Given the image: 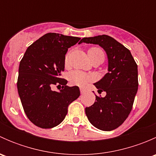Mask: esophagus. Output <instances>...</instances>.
Wrapping results in <instances>:
<instances>
[{
	"instance_id": "1",
	"label": "esophagus",
	"mask_w": 156,
	"mask_h": 156,
	"mask_svg": "<svg viewBox=\"0 0 156 156\" xmlns=\"http://www.w3.org/2000/svg\"><path fill=\"white\" fill-rule=\"evenodd\" d=\"M80 92H81V94H83L84 92H85V90L83 89V88H80Z\"/></svg>"
}]
</instances>
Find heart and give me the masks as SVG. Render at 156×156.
I'll return each mask as SVG.
<instances>
[{"label":"heart","instance_id":"heart-1","mask_svg":"<svg viewBox=\"0 0 156 156\" xmlns=\"http://www.w3.org/2000/svg\"><path fill=\"white\" fill-rule=\"evenodd\" d=\"M87 53L89 57L91 60H95V59H103L105 58V53L102 49L97 47H93L87 50ZM69 56H70V52H68L65 56V65L68 66L69 63ZM69 80L72 82V84H75L78 86H84L91 80V77L85 72H83L81 71L75 70L71 72L69 74Z\"/></svg>","mask_w":156,"mask_h":156}]
</instances>
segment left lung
<instances>
[{
  "label": "left lung",
  "instance_id": "8db88e82",
  "mask_svg": "<svg viewBox=\"0 0 156 156\" xmlns=\"http://www.w3.org/2000/svg\"><path fill=\"white\" fill-rule=\"evenodd\" d=\"M81 43L99 44L107 54L108 72L94 84L99 94L105 91L106 95H96L97 101L85 108V113L95 127L112 130L122 125L131 112L138 89L137 65L128 49L106 34L84 37Z\"/></svg>",
  "mask_w": 156,
  "mask_h": 156
}]
</instances>
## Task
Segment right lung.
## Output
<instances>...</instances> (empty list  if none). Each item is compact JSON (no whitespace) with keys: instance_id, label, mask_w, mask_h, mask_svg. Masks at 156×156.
<instances>
[{"instance_id":"right-lung-1","label":"right lung","mask_w":156,"mask_h":156,"mask_svg":"<svg viewBox=\"0 0 156 156\" xmlns=\"http://www.w3.org/2000/svg\"><path fill=\"white\" fill-rule=\"evenodd\" d=\"M80 39L48 33L30 45L20 61L17 89L25 113L36 126H57L67 115L69 105L80 96L78 87H68V81L60 78L68 48ZM54 85H62V89L52 91Z\"/></svg>"}]
</instances>
